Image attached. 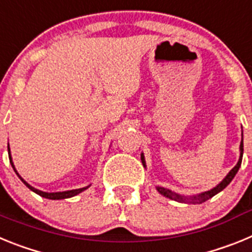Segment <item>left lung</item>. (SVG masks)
Listing matches in <instances>:
<instances>
[{
  "mask_svg": "<svg viewBox=\"0 0 252 252\" xmlns=\"http://www.w3.org/2000/svg\"><path fill=\"white\" fill-rule=\"evenodd\" d=\"M242 155H244V140H242L241 144H240V159H239V161H237V164H236V165L233 166L232 169H231L230 173H228V174L224 177V179L222 180L221 183L217 184V186H216L215 188L211 189V190H207V192L199 193V194H197V195H192V197H184V195H180V194H178V193H175V192H171L170 189L162 188V187H157V190L160 193V194H162L164 197L169 198V199H173V201L184 202V203H193V204L203 203V202L208 201L209 198H212L213 195H216L217 193H220L221 190H223V189L231 183V180L235 178L236 173L239 171L240 166H241ZM141 161H142V164H144V166H145V159H144V154H141Z\"/></svg>",
  "mask_w": 252,
  "mask_h": 252,
  "instance_id": "obj_1",
  "label": "left lung"
}]
</instances>
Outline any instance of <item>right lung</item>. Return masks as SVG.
<instances>
[{
    "instance_id": "obj_1",
    "label": "right lung",
    "mask_w": 252,
    "mask_h": 252,
    "mask_svg": "<svg viewBox=\"0 0 252 252\" xmlns=\"http://www.w3.org/2000/svg\"><path fill=\"white\" fill-rule=\"evenodd\" d=\"M8 158H10V162H11V165H12L13 170L16 171V169H15V165H13V162H12V158H11V154H10V146H8ZM16 174L19 175V173L16 171ZM20 179L22 180V183L25 184L26 187H28L30 190H32L34 193H36V194L41 195V197L44 198H48V199H65V198H70V197H74V195L79 194L81 192H83V190H86V189L90 188L91 186H87L84 187V188H79V189H72V190H65V192H55V193H46V192H43V190H39V189H35L34 187H31L30 184L26 183L25 180L22 179L21 177L19 175Z\"/></svg>"
}]
</instances>
